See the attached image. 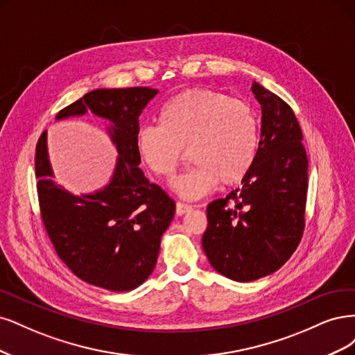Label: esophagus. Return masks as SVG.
I'll use <instances>...</instances> for the list:
<instances>
[{"instance_id":"1","label":"esophagus","mask_w":355,"mask_h":355,"mask_svg":"<svg viewBox=\"0 0 355 355\" xmlns=\"http://www.w3.org/2000/svg\"><path fill=\"white\" fill-rule=\"evenodd\" d=\"M193 208L190 207V205H186V203H181V202H177V207H175V212L177 215H184L187 212H190Z\"/></svg>"}]
</instances>
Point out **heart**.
Returning a JSON list of instances; mask_svg holds the SVG:
<instances>
[{
    "label": "heart",
    "mask_w": 355,
    "mask_h": 355,
    "mask_svg": "<svg viewBox=\"0 0 355 355\" xmlns=\"http://www.w3.org/2000/svg\"><path fill=\"white\" fill-rule=\"evenodd\" d=\"M135 146L146 166L159 178H171L184 161L193 166L173 181L184 199H199L218 182L236 186L254 166L259 123L248 103L220 91L191 88L171 98L159 113V125H143Z\"/></svg>",
    "instance_id": "obj_1"
}]
</instances>
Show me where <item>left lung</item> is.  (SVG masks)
<instances>
[{"instance_id": "1", "label": "left lung", "mask_w": 355, "mask_h": 355, "mask_svg": "<svg viewBox=\"0 0 355 355\" xmlns=\"http://www.w3.org/2000/svg\"><path fill=\"white\" fill-rule=\"evenodd\" d=\"M261 140L242 187L208 205L202 246L211 266L236 282L279 270L298 248L305 228L308 157L292 107L258 83Z\"/></svg>"}]
</instances>
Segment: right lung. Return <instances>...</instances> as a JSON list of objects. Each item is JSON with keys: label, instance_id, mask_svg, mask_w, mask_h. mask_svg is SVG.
I'll return each mask as SVG.
<instances>
[{"label": "right lung", "instance_id": "add662e5", "mask_svg": "<svg viewBox=\"0 0 355 355\" xmlns=\"http://www.w3.org/2000/svg\"><path fill=\"white\" fill-rule=\"evenodd\" d=\"M156 94L148 87L101 88L57 113L55 119H63L91 112L112 123L116 169L109 184L93 194L73 196L54 184L47 131L37 144L40 211L57 255L81 280L113 292L132 291L150 276L175 212V202L139 168V116Z\"/></svg>", "mask_w": 355, "mask_h": 355}]
</instances>
